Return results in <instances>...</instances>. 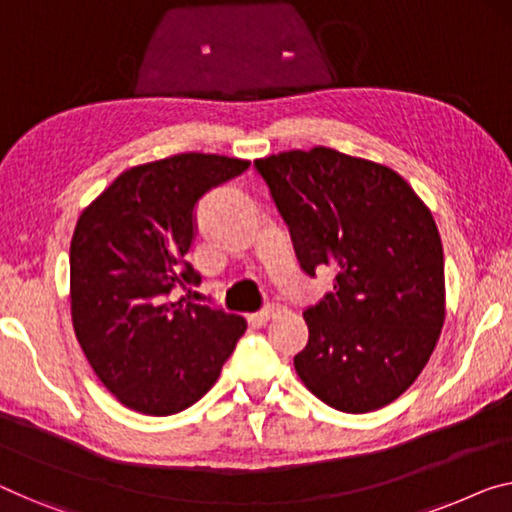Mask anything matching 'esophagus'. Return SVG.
Masks as SVG:
<instances>
[{
	"label": "esophagus",
	"mask_w": 512,
	"mask_h": 512,
	"mask_svg": "<svg viewBox=\"0 0 512 512\" xmlns=\"http://www.w3.org/2000/svg\"><path fill=\"white\" fill-rule=\"evenodd\" d=\"M282 312H285V305H280V303H269V305H264V308L257 312V315H255V322H257V324H269L271 319L280 317Z\"/></svg>",
	"instance_id": "1"
}]
</instances>
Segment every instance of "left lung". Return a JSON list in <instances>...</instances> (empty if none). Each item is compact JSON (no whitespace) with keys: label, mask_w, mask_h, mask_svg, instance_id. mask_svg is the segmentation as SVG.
Returning <instances> with one entry per match:
<instances>
[{"label":"left lung","mask_w":512,"mask_h":512,"mask_svg":"<svg viewBox=\"0 0 512 512\" xmlns=\"http://www.w3.org/2000/svg\"><path fill=\"white\" fill-rule=\"evenodd\" d=\"M305 276L335 271L303 312L305 388L345 414L386 407L421 375L444 326V250L398 172L315 147L255 160Z\"/></svg>","instance_id":"8db88e82"}]
</instances>
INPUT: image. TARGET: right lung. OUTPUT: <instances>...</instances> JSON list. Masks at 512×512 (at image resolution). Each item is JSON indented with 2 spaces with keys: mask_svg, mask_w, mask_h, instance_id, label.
Returning <instances> with one entry per match:
<instances>
[{
  "mask_svg": "<svg viewBox=\"0 0 512 512\" xmlns=\"http://www.w3.org/2000/svg\"><path fill=\"white\" fill-rule=\"evenodd\" d=\"M248 160L177 154L119 174L75 225L71 315L87 361L128 409L170 416L216 384L246 331L223 308L172 301L197 285L186 255L195 207Z\"/></svg>",
  "mask_w": 512,
  "mask_h": 512,
  "instance_id": "1",
  "label": "right lung"
}]
</instances>
